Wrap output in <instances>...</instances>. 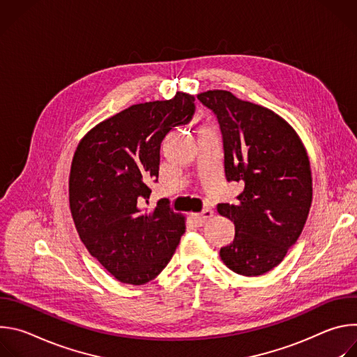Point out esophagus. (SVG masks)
<instances>
[{"label":"esophagus","instance_id":"esophagus-1","mask_svg":"<svg viewBox=\"0 0 357 357\" xmlns=\"http://www.w3.org/2000/svg\"><path fill=\"white\" fill-rule=\"evenodd\" d=\"M212 216H213V211H212V209H205V211H203V212L199 213V215H192V218H193V220H195V223H196L197 226L206 225V222H208Z\"/></svg>","mask_w":357,"mask_h":357}]
</instances>
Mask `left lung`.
Segmentation results:
<instances>
[{
    "label": "left lung",
    "mask_w": 357,
    "mask_h": 357,
    "mask_svg": "<svg viewBox=\"0 0 357 357\" xmlns=\"http://www.w3.org/2000/svg\"><path fill=\"white\" fill-rule=\"evenodd\" d=\"M216 116L227 182H240L236 203H219L234 223L233 243L220 248L234 273L257 277L277 267L302 233L312 203L310 160L294 128L271 110L226 90L197 94Z\"/></svg>",
    "instance_id": "1"
}]
</instances>
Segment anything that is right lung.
Segmentation results:
<instances>
[{
	"label": "right lung",
	"instance_id": "obj_1",
	"mask_svg": "<svg viewBox=\"0 0 357 357\" xmlns=\"http://www.w3.org/2000/svg\"><path fill=\"white\" fill-rule=\"evenodd\" d=\"M195 97L134 105L90 130L70 168V212L91 256L124 284L142 285L169 263L185 233V218L162 197L148 208L158 182L167 134L190 123Z\"/></svg>",
	"mask_w": 357,
	"mask_h": 357
}]
</instances>
